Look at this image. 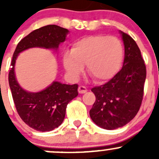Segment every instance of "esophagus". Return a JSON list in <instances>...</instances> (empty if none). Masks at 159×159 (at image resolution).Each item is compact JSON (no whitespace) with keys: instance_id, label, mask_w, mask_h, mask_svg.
Here are the masks:
<instances>
[{"instance_id":"esophagus-1","label":"esophagus","mask_w":159,"mask_h":159,"mask_svg":"<svg viewBox=\"0 0 159 159\" xmlns=\"http://www.w3.org/2000/svg\"><path fill=\"white\" fill-rule=\"evenodd\" d=\"M78 93H80V94H84V93L87 92L88 89H86L84 86H79V87H78Z\"/></svg>"}]
</instances>
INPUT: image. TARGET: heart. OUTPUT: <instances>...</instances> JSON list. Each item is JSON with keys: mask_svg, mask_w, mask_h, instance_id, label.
I'll return each instance as SVG.
<instances>
[{"mask_svg": "<svg viewBox=\"0 0 159 159\" xmlns=\"http://www.w3.org/2000/svg\"><path fill=\"white\" fill-rule=\"evenodd\" d=\"M124 60V47L118 38L106 35H91L77 40L71 51L63 54V66L70 79L76 80L84 71L94 81L102 83L118 73Z\"/></svg>", "mask_w": 159, "mask_h": 159, "instance_id": "heart-1", "label": "heart"}]
</instances>
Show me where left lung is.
Wrapping results in <instances>:
<instances>
[{"mask_svg": "<svg viewBox=\"0 0 159 159\" xmlns=\"http://www.w3.org/2000/svg\"><path fill=\"white\" fill-rule=\"evenodd\" d=\"M125 46L121 70L104 85L93 88L95 102L90 110L91 120L104 129L125 125L134 118L143 98L146 68L139 48L131 37L119 30Z\"/></svg>", "mask_w": 159, "mask_h": 159, "instance_id": "obj_1", "label": "left lung"}]
</instances>
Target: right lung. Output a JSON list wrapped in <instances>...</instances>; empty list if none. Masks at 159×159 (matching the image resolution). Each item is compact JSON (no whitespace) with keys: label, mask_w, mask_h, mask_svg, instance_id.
<instances>
[{"label":"right lung","mask_w":159,"mask_h":159,"mask_svg":"<svg viewBox=\"0 0 159 159\" xmlns=\"http://www.w3.org/2000/svg\"><path fill=\"white\" fill-rule=\"evenodd\" d=\"M69 30L54 25L30 32L17 44L9 71V85L13 100L20 118L30 128L39 131H52L63 122L68 104L78 96V84H62L54 81L38 92L26 91L19 84L15 75V63L19 54L33 48L52 49L57 52L66 40Z\"/></svg>","instance_id":"add662e5"}]
</instances>
